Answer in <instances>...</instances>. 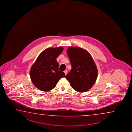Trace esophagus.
I'll return each mask as SVG.
<instances>
[{
    "label": "esophagus",
    "mask_w": 132,
    "mask_h": 132,
    "mask_svg": "<svg viewBox=\"0 0 132 132\" xmlns=\"http://www.w3.org/2000/svg\"><path fill=\"white\" fill-rule=\"evenodd\" d=\"M64 73H65V75H66L67 73V70H65V71H64Z\"/></svg>",
    "instance_id": "obj_1"
}]
</instances>
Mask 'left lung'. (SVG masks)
I'll return each instance as SVG.
<instances>
[{"mask_svg":"<svg viewBox=\"0 0 132 132\" xmlns=\"http://www.w3.org/2000/svg\"><path fill=\"white\" fill-rule=\"evenodd\" d=\"M67 54L72 70L65 78L77 92H87L95 84L98 76L97 67L92 55L80 47H68Z\"/></svg>","mask_w":132,"mask_h":132,"instance_id":"1","label":"left lung"}]
</instances>
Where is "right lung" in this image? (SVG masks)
Wrapping results in <instances>:
<instances>
[{
    "mask_svg": "<svg viewBox=\"0 0 132 132\" xmlns=\"http://www.w3.org/2000/svg\"><path fill=\"white\" fill-rule=\"evenodd\" d=\"M61 46L49 47L40 53L30 70V77L34 85L43 92H49L56 86L64 72L59 70L56 60L63 51Z\"/></svg>",
    "mask_w": 132,
    "mask_h": 132,
    "instance_id": "add662e5",
    "label": "right lung"
}]
</instances>
